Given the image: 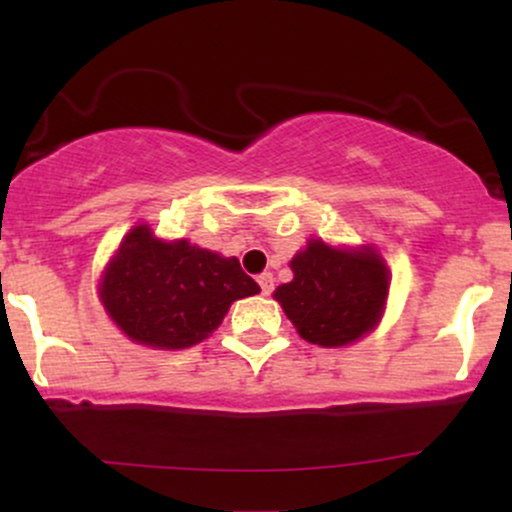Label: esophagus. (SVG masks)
<instances>
[{
  "label": "esophagus",
  "mask_w": 512,
  "mask_h": 512,
  "mask_svg": "<svg viewBox=\"0 0 512 512\" xmlns=\"http://www.w3.org/2000/svg\"><path fill=\"white\" fill-rule=\"evenodd\" d=\"M257 284H260V289H262L264 296H269V293L274 291V276L269 274V272H264V274L257 276Z\"/></svg>",
  "instance_id": "1"
}]
</instances>
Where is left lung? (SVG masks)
I'll return each mask as SVG.
<instances>
[{
  "instance_id": "1",
  "label": "left lung",
  "mask_w": 512,
  "mask_h": 512,
  "mask_svg": "<svg viewBox=\"0 0 512 512\" xmlns=\"http://www.w3.org/2000/svg\"><path fill=\"white\" fill-rule=\"evenodd\" d=\"M293 279L274 291L305 342L346 346L380 322L390 291V272L370 245L332 248L308 240L291 260Z\"/></svg>"
}]
</instances>
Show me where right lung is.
Returning <instances> with one entry per match:
<instances>
[{"instance_id": "1", "label": "right lung", "mask_w": 512, "mask_h": 512, "mask_svg": "<svg viewBox=\"0 0 512 512\" xmlns=\"http://www.w3.org/2000/svg\"><path fill=\"white\" fill-rule=\"evenodd\" d=\"M260 293L236 257H221L190 240L156 238L142 223L122 238L101 281L110 320L132 342L187 349L221 325L238 298Z\"/></svg>"}]
</instances>
